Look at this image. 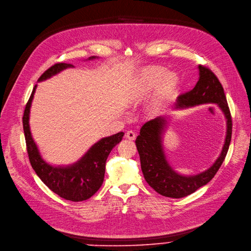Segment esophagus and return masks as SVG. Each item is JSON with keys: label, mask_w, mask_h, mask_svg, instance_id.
Segmentation results:
<instances>
[{"label": "esophagus", "mask_w": 251, "mask_h": 251, "mask_svg": "<svg viewBox=\"0 0 251 251\" xmlns=\"http://www.w3.org/2000/svg\"><path fill=\"white\" fill-rule=\"evenodd\" d=\"M125 137L130 139V140H134L135 137H136V134H135V132H133V131H131V130H130V131H127L125 133Z\"/></svg>", "instance_id": "1"}]
</instances>
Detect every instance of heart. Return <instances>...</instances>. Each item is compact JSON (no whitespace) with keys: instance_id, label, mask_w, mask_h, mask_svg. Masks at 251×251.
<instances>
[{"instance_id":"obj_1","label":"heart","mask_w":251,"mask_h":251,"mask_svg":"<svg viewBox=\"0 0 251 251\" xmlns=\"http://www.w3.org/2000/svg\"><path fill=\"white\" fill-rule=\"evenodd\" d=\"M165 70L152 68L144 71L139 75V80L134 91L133 99L140 100L146 99L157 87L155 97L150 103L149 110L152 114L159 113L169 100L177 85V78L174 74H165Z\"/></svg>"}]
</instances>
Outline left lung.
Returning <instances> with one entry per match:
<instances>
[{
  "mask_svg": "<svg viewBox=\"0 0 251 251\" xmlns=\"http://www.w3.org/2000/svg\"><path fill=\"white\" fill-rule=\"evenodd\" d=\"M198 71L197 84L191 91L177 97L173 108L183 110L196 105L215 103L226 119L224 146L220 156L209 168L193 176H186L172 167L165 152L164 134L170 122V116H160L146 123L135 140L141 170L150 186L165 197L176 199L186 197L208 183L222 166L231 143L232 119L223 86L210 70L199 65Z\"/></svg>",
  "mask_w": 251,
  "mask_h": 251,
  "instance_id": "1",
  "label": "left lung"
}]
</instances>
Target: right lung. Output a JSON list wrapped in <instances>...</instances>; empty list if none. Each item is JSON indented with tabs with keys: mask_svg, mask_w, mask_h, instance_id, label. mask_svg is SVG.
<instances>
[{
	"mask_svg": "<svg viewBox=\"0 0 251 251\" xmlns=\"http://www.w3.org/2000/svg\"><path fill=\"white\" fill-rule=\"evenodd\" d=\"M91 56L85 61L97 59ZM75 68L71 63H56L43 74L38 82L46 81L62 71ZM35 85L26 103L23 122L27 154L31 167L46 186L59 197L74 202L89 199L101 187L104 178L105 162L111 151L122 140L123 132L100 138L78 160L68 165H53L42 157L40 150L32 138L29 126L31 102L37 89Z\"/></svg>",
	"mask_w": 251,
	"mask_h": 251,
	"instance_id": "1",
	"label": "right lung"
}]
</instances>
